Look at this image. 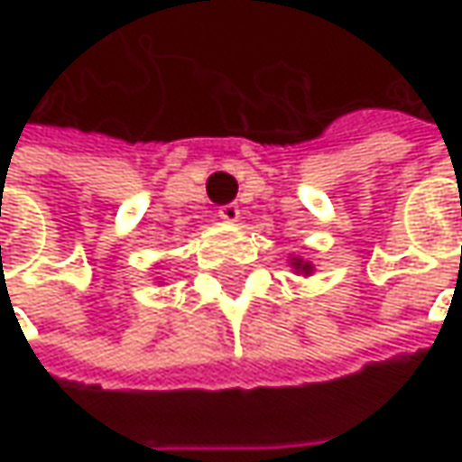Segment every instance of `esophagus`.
<instances>
[{"label": "esophagus", "mask_w": 462, "mask_h": 462, "mask_svg": "<svg viewBox=\"0 0 462 462\" xmlns=\"http://www.w3.org/2000/svg\"><path fill=\"white\" fill-rule=\"evenodd\" d=\"M218 216H221L223 221L226 223H236L241 218V210H239V205H223L221 210H218Z\"/></svg>", "instance_id": "obj_1"}]
</instances>
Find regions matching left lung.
<instances>
[{"label": "left lung", "instance_id": "left-lung-1", "mask_svg": "<svg viewBox=\"0 0 462 462\" xmlns=\"http://www.w3.org/2000/svg\"><path fill=\"white\" fill-rule=\"evenodd\" d=\"M288 262H291V267H293L295 275H303V277L313 275V264H310V262H306V259L291 257V259H288Z\"/></svg>", "mask_w": 462, "mask_h": 462}]
</instances>
